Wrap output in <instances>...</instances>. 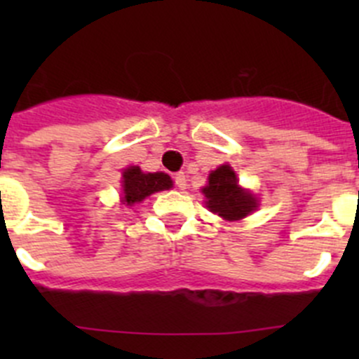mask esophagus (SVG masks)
I'll list each match as a JSON object with an SVG mask.
<instances>
[{"mask_svg": "<svg viewBox=\"0 0 359 359\" xmlns=\"http://www.w3.org/2000/svg\"><path fill=\"white\" fill-rule=\"evenodd\" d=\"M173 182H175V186L179 187L180 191L186 189L187 182H186V175H184V172H177L175 175H173Z\"/></svg>", "mask_w": 359, "mask_h": 359, "instance_id": "obj_1", "label": "esophagus"}]
</instances>
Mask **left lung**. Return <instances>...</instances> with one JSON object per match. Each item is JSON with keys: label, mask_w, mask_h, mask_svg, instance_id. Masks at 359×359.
Wrapping results in <instances>:
<instances>
[{"label": "left lung", "mask_w": 359, "mask_h": 359, "mask_svg": "<svg viewBox=\"0 0 359 359\" xmlns=\"http://www.w3.org/2000/svg\"><path fill=\"white\" fill-rule=\"evenodd\" d=\"M206 196V206L210 212L217 213L226 220H240L253 212L257 200L238 186L236 173L229 165H222L213 170L208 177V186L203 187Z\"/></svg>", "instance_id": "8db88e82"}]
</instances>
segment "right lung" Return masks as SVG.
<instances>
[{
    "instance_id": "1",
    "label": "right lung",
    "mask_w": 359,
    "mask_h": 359,
    "mask_svg": "<svg viewBox=\"0 0 359 359\" xmlns=\"http://www.w3.org/2000/svg\"><path fill=\"white\" fill-rule=\"evenodd\" d=\"M172 187V179L166 173H144L139 166H130L123 172V200L133 205L146 200L153 193Z\"/></svg>"
}]
</instances>
